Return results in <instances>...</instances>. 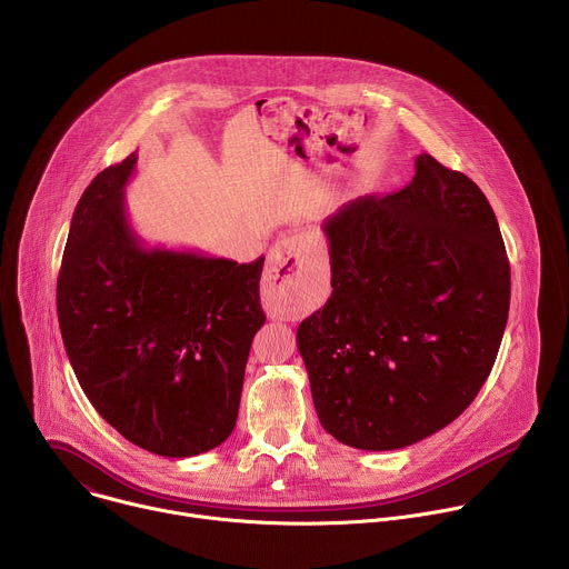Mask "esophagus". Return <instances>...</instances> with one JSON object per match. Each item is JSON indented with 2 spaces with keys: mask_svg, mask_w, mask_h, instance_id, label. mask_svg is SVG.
Wrapping results in <instances>:
<instances>
[{
  "mask_svg": "<svg viewBox=\"0 0 569 569\" xmlns=\"http://www.w3.org/2000/svg\"><path fill=\"white\" fill-rule=\"evenodd\" d=\"M315 248L306 233H290L274 242L263 277V301L270 315L279 312V299L290 283L312 263Z\"/></svg>",
  "mask_w": 569,
  "mask_h": 569,
  "instance_id": "esophagus-1",
  "label": "esophagus"
}]
</instances>
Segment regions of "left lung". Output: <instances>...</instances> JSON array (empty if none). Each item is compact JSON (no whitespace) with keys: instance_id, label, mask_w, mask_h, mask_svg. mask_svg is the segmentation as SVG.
Returning <instances> with one entry per match:
<instances>
[{"instance_id":"8db88e82","label":"left lung","mask_w":569,"mask_h":569,"mask_svg":"<svg viewBox=\"0 0 569 569\" xmlns=\"http://www.w3.org/2000/svg\"><path fill=\"white\" fill-rule=\"evenodd\" d=\"M398 193L323 220L333 292L297 329L319 423L345 446L398 450L452 423L489 378L511 301L481 189L423 152Z\"/></svg>"}]
</instances>
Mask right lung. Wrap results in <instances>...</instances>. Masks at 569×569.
Instances as JSON below:
<instances>
[{
	"label": "right lung",
	"mask_w": 569,
	"mask_h": 569,
	"mask_svg": "<svg viewBox=\"0 0 569 569\" xmlns=\"http://www.w3.org/2000/svg\"><path fill=\"white\" fill-rule=\"evenodd\" d=\"M134 167L137 152L76 204L56 290L60 333L80 387L119 435L161 457H196L236 426L266 323V259L146 248L123 200Z\"/></svg>",
	"instance_id": "add662e5"
}]
</instances>
